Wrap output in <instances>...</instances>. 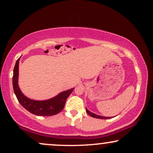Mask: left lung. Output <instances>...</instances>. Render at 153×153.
Wrapping results in <instances>:
<instances>
[{
	"label": "left lung",
	"mask_w": 153,
	"mask_h": 153,
	"mask_svg": "<svg viewBox=\"0 0 153 153\" xmlns=\"http://www.w3.org/2000/svg\"><path fill=\"white\" fill-rule=\"evenodd\" d=\"M85 110H86V112L88 113V114H89L90 116L93 117V118H100V119H107V118H108V117H104V116H98V115H96L95 114H93V113H92L90 111L87 109V108H85Z\"/></svg>",
	"instance_id": "left-lung-1"
}]
</instances>
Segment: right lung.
Here are the masks:
<instances>
[{
  "instance_id": "add662e5",
  "label": "right lung",
  "mask_w": 153,
  "mask_h": 153,
  "mask_svg": "<svg viewBox=\"0 0 153 153\" xmlns=\"http://www.w3.org/2000/svg\"><path fill=\"white\" fill-rule=\"evenodd\" d=\"M19 59L20 58L16 60L14 68L13 77H12L14 92L19 102L27 111L37 116H51L60 113L63 109L66 100L69 95L72 93L74 88L62 92L56 97L44 101H36V100L29 99L22 93L19 88L18 76Z\"/></svg>"
}]
</instances>
